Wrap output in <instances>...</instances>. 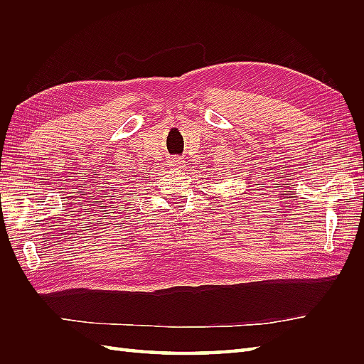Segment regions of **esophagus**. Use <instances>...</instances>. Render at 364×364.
I'll return each mask as SVG.
<instances>
[{
    "mask_svg": "<svg viewBox=\"0 0 364 364\" xmlns=\"http://www.w3.org/2000/svg\"><path fill=\"white\" fill-rule=\"evenodd\" d=\"M170 165H171L173 168H176V170H181V168L185 167V161L182 158H173L170 161Z\"/></svg>",
    "mask_w": 364,
    "mask_h": 364,
    "instance_id": "obj_1",
    "label": "esophagus"
}]
</instances>
